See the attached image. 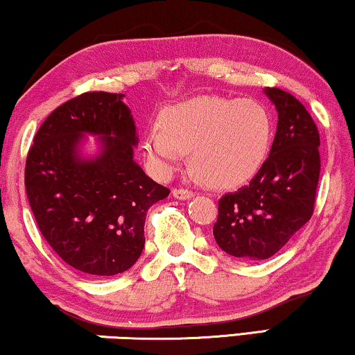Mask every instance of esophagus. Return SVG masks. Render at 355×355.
Listing matches in <instances>:
<instances>
[{"label": "esophagus", "instance_id": "obj_1", "mask_svg": "<svg viewBox=\"0 0 355 355\" xmlns=\"http://www.w3.org/2000/svg\"><path fill=\"white\" fill-rule=\"evenodd\" d=\"M173 195L179 200H189V198H192L195 193H193V190H190V189L176 187V189H173Z\"/></svg>", "mask_w": 355, "mask_h": 355}]
</instances>
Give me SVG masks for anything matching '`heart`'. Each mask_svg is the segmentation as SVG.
Listing matches in <instances>:
<instances>
[{
	"instance_id": "1",
	"label": "heart",
	"mask_w": 355,
	"mask_h": 355,
	"mask_svg": "<svg viewBox=\"0 0 355 355\" xmlns=\"http://www.w3.org/2000/svg\"><path fill=\"white\" fill-rule=\"evenodd\" d=\"M272 139L269 112L251 99L195 97L169 107L152 128L144 150L160 174H169L192 150V166L211 186H235L263 165Z\"/></svg>"
}]
</instances>
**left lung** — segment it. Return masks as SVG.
Masks as SVG:
<instances>
[{
    "label": "left lung",
    "instance_id": "left-lung-1",
    "mask_svg": "<svg viewBox=\"0 0 355 355\" xmlns=\"http://www.w3.org/2000/svg\"><path fill=\"white\" fill-rule=\"evenodd\" d=\"M266 94L279 112L270 155L248 186L220 197L213 227L220 250L250 261L274 256L312 218L320 176V136L309 112L286 91Z\"/></svg>",
    "mask_w": 355,
    "mask_h": 355
}]
</instances>
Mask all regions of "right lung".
I'll return each mask as SVG.
<instances>
[{"label":"right lung","instance_id":"obj_1","mask_svg":"<svg viewBox=\"0 0 355 355\" xmlns=\"http://www.w3.org/2000/svg\"><path fill=\"white\" fill-rule=\"evenodd\" d=\"M123 94L83 92L43 121L25 162V190L44 240L60 259L92 277L121 274L139 259L148 208L169 195L132 160L137 144ZM86 132L103 152L81 161Z\"/></svg>","mask_w":355,"mask_h":355}]
</instances>
